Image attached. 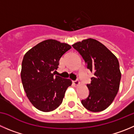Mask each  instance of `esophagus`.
Returning a JSON list of instances; mask_svg holds the SVG:
<instances>
[{
	"label": "esophagus",
	"mask_w": 134,
	"mask_h": 134,
	"mask_svg": "<svg viewBox=\"0 0 134 134\" xmlns=\"http://www.w3.org/2000/svg\"><path fill=\"white\" fill-rule=\"evenodd\" d=\"M73 84L75 86H78L80 84V82L79 80H75V81H73Z\"/></svg>",
	"instance_id": "esophagus-1"
}]
</instances>
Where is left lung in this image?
<instances>
[{
  "mask_svg": "<svg viewBox=\"0 0 134 134\" xmlns=\"http://www.w3.org/2000/svg\"><path fill=\"white\" fill-rule=\"evenodd\" d=\"M85 61L87 69L94 73L87 86L89 94L81 103L91 112L107 109L118 93L121 79L117 57L102 43L92 38L72 45Z\"/></svg>",
  "mask_w": 134,
  "mask_h": 134,
  "instance_id": "left-lung-1",
  "label": "left lung"
}]
</instances>
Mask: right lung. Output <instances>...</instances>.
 Segmentation results:
<instances>
[{"instance_id":"add662e5","label":"right lung","mask_w":134,"mask_h":134,"mask_svg":"<svg viewBox=\"0 0 134 134\" xmlns=\"http://www.w3.org/2000/svg\"><path fill=\"white\" fill-rule=\"evenodd\" d=\"M71 46L55 40L39 43L24 56L21 79L31 103L39 110L51 112L60 106L72 82L55 76L59 61ZM54 72H53V71Z\"/></svg>"}]
</instances>
